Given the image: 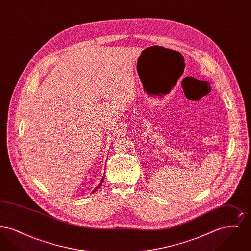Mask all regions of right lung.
<instances>
[{"mask_svg": "<svg viewBox=\"0 0 251 251\" xmlns=\"http://www.w3.org/2000/svg\"><path fill=\"white\" fill-rule=\"evenodd\" d=\"M103 179H104V176H103V177H102V179H101V180H100V183H99V185H98V186H97V187H96L95 189H94V190H93V192H92V193H94V192L97 191V189H99V188H100V186H101V184H102V181H103Z\"/></svg>", "mask_w": 251, "mask_h": 251, "instance_id": "add662e5", "label": "right lung"}]
</instances>
